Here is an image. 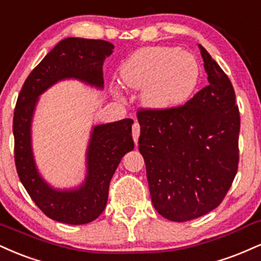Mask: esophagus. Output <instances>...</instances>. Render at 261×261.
<instances>
[{
  "label": "esophagus",
  "instance_id": "34e87169",
  "mask_svg": "<svg viewBox=\"0 0 261 261\" xmlns=\"http://www.w3.org/2000/svg\"><path fill=\"white\" fill-rule=\"evenodd\" d=\"M140 124L139 121H135L134 125H133V137H134V141L135 143H137V141H139V136H140Z\"/></svg>",
  "mask_w": 261,
  "mask_h": 261
}]
</instances>
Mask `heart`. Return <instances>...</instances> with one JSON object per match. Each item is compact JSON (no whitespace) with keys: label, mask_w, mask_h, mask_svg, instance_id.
Masks as SVG:
<instances>
[{"label":"heart","mask_w":261,"mask_h":261,"mask_svg":"<svg viewBox=\"0 0 261 261\" xmlns=\"http://www.w3.org/2000/svg\"><path fill=\"white\" fill-rule=\"evenodd\" d=\"M200 69L192 53L172 47H146L135 52L120 68V80L142 89L143 102L152 108H171L190 98Z\"/></svg>","instance_id":"obj_1"}]
</instances>
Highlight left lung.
Masks as SVG:
<instances>
[{"instance_id":"left-lung-1","label":"left lung","mask_w":261,"mask_h":261,"mask_svg":"<svg viewBox=\"0 0 261 261\" xmlns=\"http://www.w3.org/2000/svg\"><path fill=\"white\" fill-rule=\"evenodd\" d=\"M209 84L184 106L140 109L139 149L150 198L165 219L184 222L220 205L237 174L241 118L228 76L199 45Z\"/></svg>"}]
</instances>
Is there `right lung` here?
Returning <instances> with one entry per match:
<instances>
[{"label": "right lung", "instance_id": "obj_1", "mask_svg": "<svg viewBox=\"0 0 261 261\" xmlns=\"http://www.w3.org/2000/svg\"><path fill=\"white\" fill-rule=\"evenodd\" d=\"M114 46L108 41L68 37L27 77L13 117L14 161L21 184L45 215L69 225L89 224L102 214L109 184L125 153L134 149L133 119L97 125L87 148V175L83 186L59 191L47 185L37 171L31 149V120L37 98L59 80L74 79L103 87V63Z\"/></svg>", "mask_w": 261, "mask_h": 261}]
</instances>
